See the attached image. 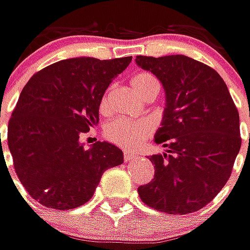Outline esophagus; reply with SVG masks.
Masks as SVG:
<instances>
[{
  "instance_id": "obj_1",
  "label": "esophagus",
  "mask_w": 250,
  "mask_h": 250,
  "mask_svg": "<svg viewBox=\"0 0 250 250\" xmlns=\"http://www.w3.org/2000/svg\"><path fill=\"white\" fill-rule=\"evenodd\" d=\"M137 157L136 153H131V151H125V163H128V161H131V160H134Z\"/></svg>"
}]
</instances>
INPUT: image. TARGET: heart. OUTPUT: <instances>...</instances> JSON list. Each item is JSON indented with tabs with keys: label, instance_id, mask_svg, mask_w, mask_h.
I'll return each mask as SVG.
<instances>
[{
	"label": "heart",
	"instance_id": "1",
	"mask_svg": "<svg viewBox=\"0 0 250 250\" xmlns=\"http://www.w3.org/2000/svg\"><path fill=\"white\" fill-rule=\"evenodd\" d=\"M131 86L139 96L148 92L150 89H158V83L150 73H139L131 79ZM102 109L107 107V96L103 97L100 103ZM151 133V125L144 120H127L116 119L104 128V136L107 140L123 148H136L147 139Z\"/></svg>",
	"mask_w": 250,
	"mask_h": 250
}]
</instances>
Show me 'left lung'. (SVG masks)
Listing matches in <instances>:
<instances>
[{
  "label": "left lung",
  "mask_w": 250,
  "mask_h": 250,
  "mask_svg": "<svg viewBox=\"0 0 250 250\" xmlns=\"http://www.w3.org/2000/svg\"><path fill=\"white\" fill-rule=\"evenodd\" d=\"M136 63L150 70L166 92L154 141L167 150L150 157L154 178L139 187L140 198L161 212H195L230 177L241 150L239 113L218 72L192 58L137 56Z\"/></svg>",
  "instance_id": "left-lung-1"
}]
</instances>
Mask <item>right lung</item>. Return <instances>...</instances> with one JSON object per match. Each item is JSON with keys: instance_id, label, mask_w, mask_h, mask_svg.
<instances>
[{"instance_id": "1", "label": "right lung", "mask_w": 250, "mask_h": 250, "mask_svg": "<svg viewBox=\"0 0 250 250\" xmlns=\"http://www.w3.org/2000/svg\"><path fill=\"white\" fill-rule=\"evenodd\" d=\"M131 56L63 59L35 73L8 123L14 168L29 195L52 209H73L93 197L106 169L123 164L107 141L89 150L79 137L99 122V106Z\"/></svg>"}]
</instances>
